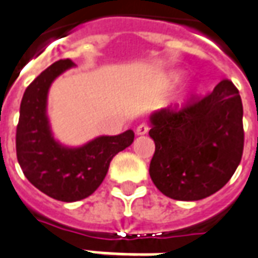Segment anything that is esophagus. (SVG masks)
<instances>
[{
  "mask_svg": "<svg viewBox=\"0 0 258 258\" xmlns=\"http://www.w3.org/2000/svg\"><path fill=\"white\" fill-rule=\"evenodd\" d=\"M147 131H149V127H147V124H139L137 127V130H135L137 135H145V134H147Z\"/></svg>",
  "mask_w": 258,
  "mask_h": 258,
  "instance_id": "obj_1",
  "label": "esophagus"
}]
</instances>
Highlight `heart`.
<instances>
[{
  "instance_id": "obj_1",
  "label": "heart",
  "mask_w": 258,
  "mask_h": 258,
  "mask_svg": "<svg viewBox=\"0 0 258 258\" xmlns=\"http://www.w3.org/2000/svg\"><path fill=\"white\" fill-rule=\"evenodd\" d=\"M178 78H180V76H178L177 73H174V74H172V76H170V81H177ZM195 92H196V88L194 86V88L190 89V92H188V93H186V96H188V97H189V96H194Z\"/></svg>"
}]
</instances>
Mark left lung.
<instances>
[{
	"label": "left lung",
	"mask_w": 258,
	"mask_h": 258,
	"mask_svg": "<svg viewBox=\"0 0 258 258\" xmlns=\"http://www.w3.org/2000/svg\"><path fill=\"white\" fill-rule=\"evenodd\" d=\"M242 116L238 89L229 80L180 111L153 112L149 135L155 151L149 173L154 185L182 202L202 200L225 186L242 158Z\"/></svg>",
	"instance_id": "1"
}]
</instances>
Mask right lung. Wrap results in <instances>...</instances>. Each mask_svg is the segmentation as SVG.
<instances>
[{
    "instance_id": "1",
    "label": "right lung",
    "mask_w": 258,
    "mask_h": 258,
    "mask_svg": "<svg viewBox=\"0 0 258 258\" xmlns=\"http://www.w3.org/2000/svg\"><path fill=\"white\" fill-rule=\"evenodd\" d=\"M60 59L37 76L25 89L16 133V151L28 181L55 200L72 203L90 196L107 176L112 158L134 142V131L100 135L85 145L70 147L56 141L47 116L51 84L74 68Z\"/></svg>"
}]
</instances>
